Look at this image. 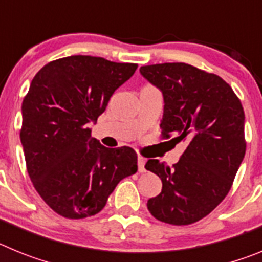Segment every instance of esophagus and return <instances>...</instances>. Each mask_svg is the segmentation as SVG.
Instances as JSON below:
<instances>
[{
	"mask_svg": "<svg viewBox=\"0 0 262 262\" xmlns=\"http://www.w3.org/2000/svg\"><path fill=\"white\" fill-rule=\"evenodd\" d=\"M145 159L142 156H139L138 159V169L140 173H144L145 172Z\"/></svg>",
	"mask_w": 262,
	"mask_h": 262,
	"instance_id": "obj_1",
	"label": "esophagus"
}]
</instances>
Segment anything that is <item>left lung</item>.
Segmentation results:
<instances>
[{
    "label": "left lung",
    "instance_id": "obj_1",
    "mask_svg": "<svg viewBox=\"0 0 262 262\" xmlns=\"http://www.w3.org/2000/svg\"><path fill=\"white\" fill-rule=\"evenodd\" d=\"M140 73L164 96L161 135L185 142L173 166L148 160L163 190L148 200L157 221L187 226L201 221L230 191L245 155L244 110L226 81L185 62L144 66Z\"/></svg>",
    "mask_w": 262,
    "mask_h": 262
}]
</instances>
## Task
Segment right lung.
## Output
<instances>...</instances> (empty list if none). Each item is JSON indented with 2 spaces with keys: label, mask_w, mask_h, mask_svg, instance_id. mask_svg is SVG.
<instances>
[{
  "label": "right lung",
  "mask_w": 262,
  "mask_h": 262,
  "mask_svg": "<svg viewBox=\"0 0 262 262\" xmlns=\"http://www.w3.org/2000/svg\"><path fill=\"white\" fill-rule=\"evenodd\" d=\"M136 68L75 55L48 62L32 78L22 102L20 143L32 185L56 214H98L118 182L138 170L133 148L103 147L88 127Z\"/></svg>",
  "instance_id": "right-lung-1"
}]
</instances>
